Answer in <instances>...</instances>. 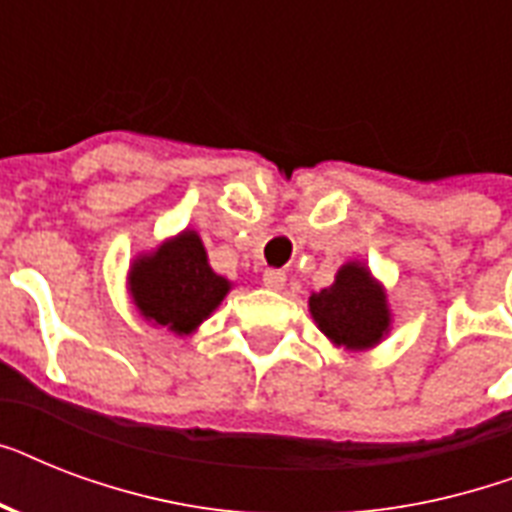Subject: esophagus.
<instances>
[{"label": "esophagus", "instance_id": "obj_1", "mask_svg": "<svg viewBox=\"0 0 512 512\" xmlns=\"http://www.w3.org/2000/svg\"><path fill=\"white\" fill-rule=\"evenodd\" d=\"M284 281H287V273L279 271V268H268V271L263 273V284L268 289H281L284 287Z\"/></svg>", "mask_w": 512, "mask_h": 512}]
</instances>
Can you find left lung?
<instances>
[{
	"mask_svg": "<svg viewBox=\"0 0 512 512\" xmlns=\"http://www.w3.org/2000/svg\"><path fill=\"white\" fill-rule=\"evenodd\" d=\"M321 332L345 348H372L388 332V305L364 265H342L332 287L308 300Z\"/></svg>",
	"mask_w": 512,
	"mask_h": 512,
	"instance_id": "1",
	"label": "left lung"
}]
</instances>
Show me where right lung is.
<instances>
[{
    "instance_id": "1",
    "label": "right lung",
    "mask_w": 512,
    "mask_h": 512,
    "mask_svg": "<svg viewBox=\"0 0 512 512\" xmlns=\"http://www.w3.org/2000/svg\"><path fill=\"white\" fill-rule=\"evenodd\" d=\"M130 287L148 321L185 335L215 311L231 284L209 268L199 236L185 231L156 255L135 263Z\"/></svg>"
}]
</instances>
